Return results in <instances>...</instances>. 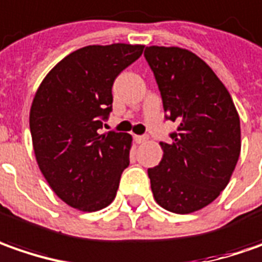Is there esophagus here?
<instances>
[{
    "label": "esophagus",
    "instance_id": "obj_1",
    "mask_svg": "<svg viewBox=\"0 0 262 262\" xmlns=\"http://www.w3.org/2000/svg\"><path fill=\"white\" fill-rule=\"evenodd\" d=\"M135 140H136L138 143H145V142L148 140V136H146V135H136V136H135Z\"/></svg>",
    "mask_w": 262,
    "mask_h": 262
}]
</instances>
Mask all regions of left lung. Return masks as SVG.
Segmentation results:
<instances>
[{
  "instance_id": "obj_1",
  "label": "left lung",
  "mask_w": 262,
  "mask_h": 262,
  "mask_svg": "<svg viewBox=\"0 0 262 262\" xmlns=\"http://www.w3.org/2000/svg\"><path fill=\"white\" fill-rule=\"evenodd\" d=\"M143 56L158 84L165 119L178 123L162 159L148 168L157 203L178 214L210 204L241 154V123L228 90L190 50L150 46Z\"/></svg>"
}]
</instances>
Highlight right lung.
<instances>
[{
    "mask_svg": "<svg viewBox=\"0 0 262 262\" xmlns=\"http://www.w3.org/2000/svg\"><path fill=\"white\" fill-rule=\"evenodd\" d=\"M142 52V45L124 43L75 50L34 95L30 132L36 159L52 190L71 207L95 212L116 197L132 136L101 130L113 110L114 79Z\"/></svg>",
    "mask_w": 262,
    "mask_h": 262,
    "instance_id": "add662e5",
    "label": "right lung"
}]
</instances>
